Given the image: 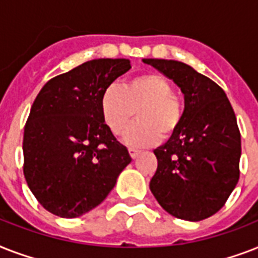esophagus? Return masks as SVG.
<instances>
[{
	"instance_id": "1",
	"label": "esophagus",
	"mask_w": 258,
	"mask_h": 258,
	"mask_svg": "<svg viewBox=\"0 0 258 258\" xmlns=\"http://www.w3.org/2000/svg\"><path fill=\"white\" fill-rule=\"evenodd\" d=\"M128 153H130V155H131V158H133V159H135V158H138V155L141 154V151L137 149H128Z\"/></svg>"
}]
</instances>
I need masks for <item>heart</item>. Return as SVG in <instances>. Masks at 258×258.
Listing matches in <instances>:
<instances>
[{
    "label": "heart",
    "mask_w": 258,
    "mask_h": 258,
    "mask_svg": "<svg viewBox=\"0 0 258 258\" xmlns=\"http://www.w3.org/2000/svg\"><path fill=\"white\" fill-rule=\"evenodd\" d=\"M138 109V121L123 135L131 147H149L169 139L179 128L183 105L172 93L171 83L158 74L128 79L123 86H109L100 99L103 120L115 135L124 131Z\"/></svg>",
    "instance_id": "heart-1"
}]
</instances>
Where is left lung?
I'll use <instances>...</instances> for the list:
<instances>
[{
  "mask_svg": "<svg viewBox=\"0 0 258 258\" xmlns=\"http://www.w3.org/2000/svg\"><path fill=\"white\" fill-rule=\"evenodd\" d=\"M184 96L179 128L154 150L158 167L150 190L162 208L186 221H201L225 205L240 178L241 135L234 111L218 84L175 60L145 58Z\"/></svg>",
  "mask_w": 258,
  "mask_h": 258,
  "instance_id": "8db88e82",
  "label": "left lung"
}]
</instances>
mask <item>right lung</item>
Returning a JSON list of instances; mask_svg holds the SVG:
<instances>
[{
  "mask_svg": "<svg viewBox=\"0 0 258 258\" xmlns=\"http://www.w3.org/2000/svg\"><path fill=\"white\" fill-rule=\"evenodd\" d=\"M131 68L127 58H97L50 79L24 130V175L42 208L76 218L100 205L131 162L103 120L105 89Z\"/></svg>",
  "mask_w": 258,
  "mask_h": 258,
  "instance_id": "1",
  "label": "right lung"
}]
</instances>
